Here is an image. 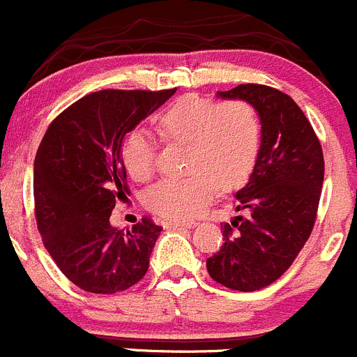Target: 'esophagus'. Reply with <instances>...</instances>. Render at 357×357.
<instances>
[{
  "instance_id": "1",
  "label": "esophagus",
  "mask_w": 357,
  "mask_h": 357,
  "mask_svg": "<svg viewBox=\"0 0 357 357\" xmlns=\"http://www.w3.org/2000/svg\"><path fill=\"white\" fill-rule=\"evenodd\" d=\"M194 222H165L163 227L165 229H190L194 227Z\"/></svg>"
}]
</instances>
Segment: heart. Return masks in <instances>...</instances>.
Masks as SVG:
<instances>
[{"mask_svg":"<svg viewBox=\"0 0 357 357\" xmlns=\"http://www.w3.org/2000/svg\"><path fill=\"white\" fill-rule=\"evenodd\" d=\"M155 126L165 144L185 146V178L162 179L144 194L146 208L172 222L201 215L218 188H239L254 172L261 153V116L241 98L218 103L202 96H181L156 116ZM121 155L135 181L153 178L156 146L148 132H130Z\"/></svg>","mask_w":357,"mask_h":357,"instance_id":"b5f03b06","label":"heart"}]
</instances>
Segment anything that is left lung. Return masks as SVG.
I'll return each mask as SVG.
<instances>
[{"label": "left lung", "instance_id": "left-lung-1", "mask_svg": "<svg viewBox=\"0 0 357 357\" xmlns=\"http://www.w3.org/2000/svg\"><path fill=\"white\" fill-rule=\"evenodd\" d=\"M257 109L262 142L245 188L236 194V216L224 224V245L206 261L209 276L232 291L268 287L284 275L317 220L324 155L298 103L280 89L239 84L218 93Z\"/></svg>", "mask_w": 357, "mask_h": 357}]
</instances>
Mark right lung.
<instances>
[{
    "label": "right lung",
    "mask_w": 357,
    "mask_h": 357,
    "mask_svg": "<svg viewBox=\"0 0 357 357\" xmlns=\"http://www.w3.org/2000/svg\"><path fill=\"white\" fill-rule=\"evenodd\" d=\"M176 89H102L52 119L35 158L36 227L56 266L79 289L116 294L144 278L162 227L144 218L118 231L109 218L130 194L123 142Z\"/></svg>",
    "instance_id": "add662e5"
}]
</instances>
